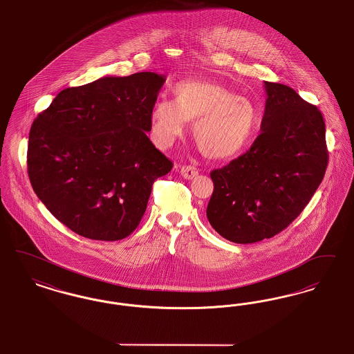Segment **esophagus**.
Instances as JSON below:
<instances>
[{"mask_svg":"<svg viewBox=\"0 0 354 354\" xmlns=\"http://www.w3.org/2000/svg\"><path fill=\"white\" fill-rule=\"evenodd\" d=\"M180 174H182V176L187 179V180H189V179H194L198 174H199V171L196 167H194V166H183L182 169H180Z\"/></svg>","mask_w":354,"mask_h":354,"instance_id":"34e87169","label":"esophagus"}]
</instances>
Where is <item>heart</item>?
<instances>
[{"mask_svg":"<svg viewBox=\"0 0 354 354\" xmlns=\"http://www.w3.org/2000/svg\"><path fill=\"white\" fill-rule=\"evenodd\" d=\"M175 100L160 98L150 111L155 145L169 149L195 120L192 134L207 156L224 159L241 151L252 135L257 113L252 102L211 81L189 80L174 87Z\"/></svg>","mask_w":354,"mask_h":354,"instance_id":"b5f03b06","label":"heart"}]
</instances>
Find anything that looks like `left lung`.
I'll use <instances>...</instances> for the list:
<instances>
[{
	"mask_svg": "<svg viewBox=\"0 0 354 354\" xmlns=\"http://www.w3.org/2000/svg\"><path fill=\"white\" fill-rule=\"evenodd\" d=\"M264 88L261 133L248 151L211 172L207 218L220 236L237 244L286 230L312 199L328 166L320 110L286 84L266 81Z\"/></svg>",
	"mask_w": 354,
	"mask_h": 354,
	"instance_id": "left-lung-1",
	"label": "left lung"
}]
</instances>
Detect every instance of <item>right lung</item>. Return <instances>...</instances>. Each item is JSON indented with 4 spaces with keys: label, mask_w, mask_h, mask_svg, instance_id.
Wrapping results in <instances>:
<instances>
[{
    "label": "right lung",
    "mask_w": 354,
    "mask_h": 354,
    "mask_svg": "<svg viewBox=\"0 0 354 354\" xmlns=\"http://www.w3.org/2000/svg\"><path fill=\"white\" fill-rule=\"evenodd\" d=\"M166 77H103L62 90L32 124L28 174L38 199L73 232L115 241L146 211L172 162L146 133Z\"/></svg>",
    "instance_id": "1"
}]
</instances>
